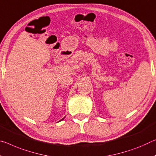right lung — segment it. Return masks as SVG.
I'll list each match as a JSON object with an SVG mask.
<instances>
[{"label": "right lung", "instance_id": "obj_1", "mask_svg": "<svg viewBox=\"0 0 156 156\" xmlns=\"http://www.w3.org/2000/svg\"><path fill=\"white\" fill-rule=\"evenodd\" d=\"M65 119V117H64V118H63V119H61V120H60V121H62V120H63V119Z\"/></svg>", "mask_w": 156, "mask_h": 156}]
</instances>
